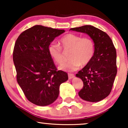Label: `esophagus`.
<instances>
[{
    "label": "esophagus",
    "instance_id": "1",
    "mask_svg": "<svg viewBox=\"0 0 128 128\" xmlns=\"http://www.w3.org/2000/svg\"><path fill=\"white\" fill-rule=\"evenodd\" d=\"M68 77H69V79H72V78H74V75L73 74H71V73H69L68 74Z\"/></svg>",
    "mask_w": 128,
    "mask_h": 128
}]
</instances>
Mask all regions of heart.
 <instances>
[{
	"mask_svg": "<svg viewBox=\"0 0 128 128\" xmlns=\"http://www.w3.org/2000/svg\"><path fill=\"white\" fill-rule=\"evenodd\" d=\"M60 44L64 51H70V60L59 67L62 70H76L81 64L87 65L93 57L94 43L90 38H82L79 35L70 33L61 38ZM48 53L56 64H61L64 62V54L59 45L55 43L50 44L48 47Z\"/></svg>",
	"mask_w": 128,
	"mask_h": 128,
	"instance_id": "heart-1",
	"label": "heart"
}]
</instances>
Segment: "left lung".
I'll return each instance as SVG.
<instances>
[{
    "mask_svg": "<svg viewBox=\"0 0 128 128\" xmlns=\"http://www.w3.org/2000/svg\"><path fill=\"white\" fill-rule=\"evenodd\" d=\"M70 30L87 34L94 43L92 59L76 75L83 82L78 96L89 102L102 100L111 92L117 73L116 52L112 41L106 32L92 26Z\"/></svg>",
    "mask_w": 128,
    "mask_h": 128,
    "instance_id": "8db88e82",
    "label": "left lung"
}]
</instances>
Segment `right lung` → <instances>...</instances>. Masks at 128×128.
Wrapping results in <instances>:
<instances>
[{"mask_svg":"<svg viewBox=\"0 0 128 128\" xmlns=\"http://www.w3.org/2000/svg\"><path fill=\"white\" fill-rule=\"evenodd\" d=\"M64 32L36 25L23 31L16 41L13 58L17 83L28 100L36 106L53 103L60 85L68 80L67 73L57 70L48 53L49 45Z\"/></svg>","mask_w":128,"mask_h":128,"instance_id":"add662e5","label":"right lung"}]
</instances>
